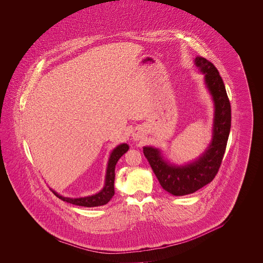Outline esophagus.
<instances>
[{"mask_svg":"<svg viewBox=\"0 0 263 263\" xmlns=\"http://www.w3.org/2000/svg\"><path fill=\"white\" fill-rule=\"evenodd\" d=\"M133 139H134L135 141H140V140L142 139V134H141L139 130H135V132L133 133Z\"/></svg>","mask_w":263,"mask_h":263,"instance_id":"34e87169","label":"esophagus"}]
</instances>
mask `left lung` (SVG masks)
<instances>
[{"instance_id": "1", "label": "left lung", "mask_w": 263, "mask_h": 263, "mask_svg": "<svg viewBox=\"0 0 263 263\" xmlns=\"http://www.w3.org/2000/svg\"><path fill=\"white\" fill-rule=\"evenodd\" d=\"M194 65L204 75L205 86L215 105L213 139L210 146L199 158L183 166L165 161L157 148H143L161 186L176 196L193 193L213 181L222 164L231 129V105L219 71L201 57L195 58Z\"/></svg>"}]
</instances>
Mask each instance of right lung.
I'll return each instance as SVG.
<instances>
[{
  "label": "right lung",
  "instance_id": "add662e5",
  "mask_svg": "<svg viewBox=\"0 0 263 263\" xmlns=\"http://www.w3.org/2000/svg\"><path fill=\"white\" fill-rule=\"evenodd\" d=\"M129 149L127 144H121L117 146L114 150L111 152L108 165L106 169V176H105V184L104 187L102 188L98 193L85 196V197H79V198H71V197H65L57 193L52 190L54 195H57L60 199L67 201L69 203L80 205V206H86V208H93V206H99L106 204L114 195V177H115V165L119 158L126 153Z\"/></svg>",
  "mask_w": 263,
  "mask_h": 263
}]
</instances>
